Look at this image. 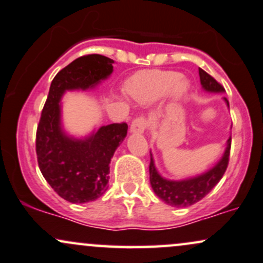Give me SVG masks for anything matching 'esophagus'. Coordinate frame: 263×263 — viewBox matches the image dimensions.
I'll list each match as a JSON object with an SVG mask.
<instances>
[{
    "instance_id": "34e87169",
    "label": "esophagus",
    "mask_w": 263,
    "mask_h": 263,
    "mask_svg": "<svg viewBox=\"0 0 263 263\" xmlns=\"http://www.w3.org/2000/svg\"><path fill=\"white\" fill-rule=\"evenodd\" d=\"M147 128V120L145 118H137V119L133 120L130 125V132L134 134H139V133H144Z\"/></svg>"
}]
</instances>
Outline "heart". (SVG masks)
I'll list each match as a JSON object with an SVG mask.
<instances>
[{
  "mask_svg": "<svg viewBox=\"0 0 263 263\" xmlns=\"http://www.w3.org/2000/svg\"><path fill=\"white\" fill-rule=\"evenodd\" d=\"M133 99L141 104H153L169 96L180 99L187 93L189 83L179 72L174 70H144L134 76L126 84Z\"/></svg>",
  "mask_w": 263,
  "mask_h": 263,
  "instance_id": "obj_1",
  "label": "heart"
}]
</instances>
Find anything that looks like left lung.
Instances as JSON below:
<instances>
[{
	"label": "left lung",
	"instance_id": "8db88e82",
	"mask_svg": "<svg viewBox=\"0 0 263 263\" xmlns=\"http://www.w3.org/2000/svg\"><path fill=\"white\" fill-rule=\"evenodd\" d=\"M199 76L202 88L206 92H225V88L201 68H199ZM223 100L226 102L227 107L230 108L229 100L226 98H223ZM230 149H231V137L227 139L226 149L222 158L220 159L219 163L215 165L214 167H211L210 170L201 174V175L195 176V178L176 180V181L175 180L165 179L158 173L154 164V159H153V155L150 154V185H152L156 196L163 200L167 205L175 206V208H186V206L194 205L195 202L200 201L202 197L208 195L223 176L227 169V165H229Z\"/></svg>",
	"mask_w": 263,
	"mask_h": 263
}]
</instances>
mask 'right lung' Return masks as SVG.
Returning a JSON list of instances; mask_svg holds the SVG:
<instances>
[{"label":"right lung","mask_w":263,"mask_h":263,"mask_svg":"<svg viewBox=\"0 0 263 263\" xmlns=\"http://www.w3.org/2000/svg\"><path fill=\"white\" fill-rule=\"evenodd\" d=\"M114 61L102 54L77 58L53 78L36 134L38 166L62 199L72 203L94 201L107 191L109 164L126 137V123L100 126L84 139L62 129L61 98L66 90L94 88L113 72Z\"/></svg>","instance_id":"1"}]
</instances>
